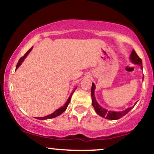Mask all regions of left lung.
<instances>
[{"instance_id":"8db88e82","label":"left lung","mask_w":154,"mask_h":154,"mask_svg":"<svg viewBox=\"0 0 154 154\" xmlns=\"http://www.w3.org/2000/svg\"><path fill=\"white\" fill-rule=\"evenodd\" d=\"M130 59L131 60L132 63H135V64H138L140 66L141 69H143V63H142V60L140 58H139V56H137L135 50H132L131 55L130 56ZM95 86L94 83H93L92 85V88H91V97H92V103H93V106L94 107L95 112L98 114V115L102 116V117L106 118L107 119H111V120H116L119 119L120 118H122V116L126 115L130 111L133 107L131 108H128L126 110L123 111H108L106 109H103V107H101L99 104L98 103V102L96 101L94 95V91H95Z\"/></svg>"}]
</instances>
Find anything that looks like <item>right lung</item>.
Listing matches in <instances>:
<instances>
[{
  "mask_svg": "<svg viewBox=\"0 0 154 154\" xmlns=\"http://www.w3.org/2000/svg\"><path fill=\"white\" fill-rule=\"evenodd\" d=\"M32 47L31 48L29 49V50L27 52H26V54L24 55V56H22V57H21L20 59H19V61H18V63H17V67H16V69H18V67H19V66H20L21 64H22V63L23 62V61H24V59H25V58L26 57V56H27V55L29 54V53L30 52V51H32ZM75 89H76V88H75ZM74 91L72 92V94L70 95V96H69V97L68 100H67V101L66 102V103L64 104V106H63L61 107V108H60V109H57V110H56V111H55L54 113H52V114H50V115H48V116H43V117H38V119H52V118L56 117V116H59L60 114H62V113L63 112V111H64L65 110H66V108H67V106H68L70 100H71V98H72V93H74Z\"/></svg>",
  "mask_w": 154,
  "mask_h": 154,
  "instance_id": "right-lung-1",
  "label": "right lung"
}]
</instances>
